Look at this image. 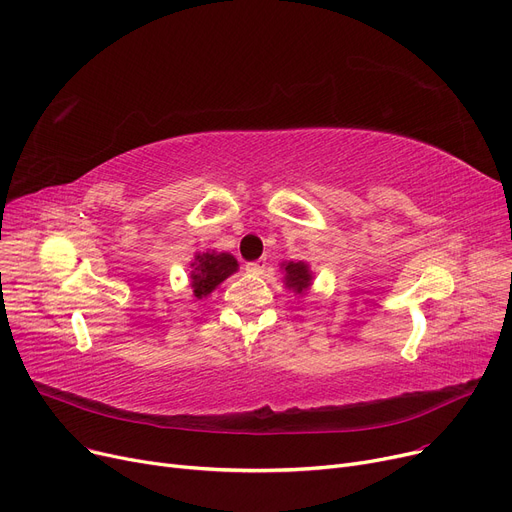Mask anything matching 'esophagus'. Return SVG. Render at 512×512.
I'll return each mask as SVG.
<instances>
[{"label":"esophagus","mask_w":512,"mask_h":512,"mask_svg":"<svg viewBox=\"0 0 512 512\" xmlns=\"http://www.w3.org/2000/svg\"><path fill=\"white\" fill-rule=\"evenodd\" d=\"M265 272V259H257L253 263H247V274L261 276Z\"/></svg>","instance_id":"obj_1"}]
</instances>
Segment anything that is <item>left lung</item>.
<instances>
[{
  "instance_id": "8db88e82",
  "label": "left lung",
  "mask_w": 512,
  "mask_h": 512,
  "mask_svg": "<svg viewBox=\"0 0 512 512\" xmlns=\"http://www.w3.org/2000/svg\"><path fill=\"white\" fill-rule=\"evenodd\" d=\"M282 272H284V284L288 290H292L294 294H305L311 284H313V272L309 263L305 261H284L282 265Z\"/></svg>"
}]
</instances>
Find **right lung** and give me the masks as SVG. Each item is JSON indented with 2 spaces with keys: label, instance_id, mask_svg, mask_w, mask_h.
Here are the masks:
<instances>
[{
  "label": "right lung",
  "instance_id": "1",
  "mask_svg": "<svg viewBox=\"0 0 512 512\" xmlns=\"http://www.w3.org/2000/svg\"><path fill=\"white\" fill-rule=\"evenodd\" d=\"M191 274H188V288H191L193 297L205 299L218 288L226 278L238 272V261L230 253L218 251H197L195 257L188 263Z\"/></svg>",
  "mask_w": 512,
  "mask_h": 512
}]
</instances>
